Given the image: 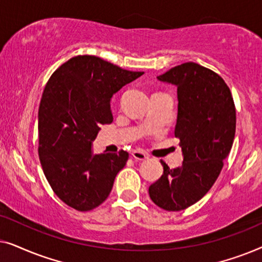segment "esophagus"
I'll use <instances>...</instances> for the list:
<instances>
[{"instance_id":"obj_1","label":"esophagus","mask_w":262,"mask_h":262,"mask_svg":"<svg viewBox=\"0 0 262 262\" xmlns=\"http://www.w3.org/2000/svg\"><path fill=\"white\" fill-rule=\"evenodd\" d=\"M131 155H132V157H134L135 160H138V161H145V160L149 159L148 154L144 152V151H142V150H134Z\"/></svg>"}]
</instances>
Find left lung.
<instances>
[{
	"mask_svg": "<svg viewBox=\"0 0 262 262\" xmlns=\"http://www.w3.org/2000/svg\"><path fill=\"white\" fill-rule=\"evenodd\" d=\"M157 80L178 87L175 137L180 139L182 166L150 185L149 195L161 209L181 211L203 198L216 182L235 138L236 110L231 92L214 71L188 62Z\"/></svg>",
	"mask_w": 262,
	"mask_h": 262,
	"instance_id": "1",
	"label": "left lung"
}]
</instances>
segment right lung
Returning <instances> with one entry per match:
<instances>
[{
    "label": "right lung",
    "mask_w": 262,
    "mask_h": 262,
    "mask_svg": "<svg viewBox=\"0 0 262 262\" xmlns=\"http://www.w3.org/2000/svg\"><path fill=\"white\" fill-rule=\"evenodd\" d=\"M144 74L128 71L96 56H76L51 75L38 112V154L58 198L77 211L105 202L128 152L94 155L100 125L111 124V99Z\"/></svg>",
    "instance_id": "obj_1"
}]
</instances>
